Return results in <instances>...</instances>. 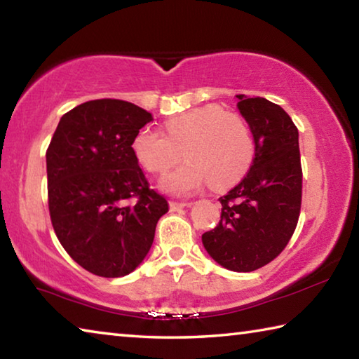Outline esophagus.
Wrapping results in <instances>:
<instances>
[{
    "mask_svg": "<svg viewBox=\"0 0 359 359\" xmlns=\"http://www.w3.org/2000/svg\"><path fill=\"white\" fill-rule=\"evenodd\" d=\"M188 203H177V201H171L169 203V209L171 210H180V209H184V208H188Z\"/></svg>",
    "mask_w": 359,
    "mask_h": 359,
    "instance_id": "1",
    "label": "esophagus"
}]
</instances>
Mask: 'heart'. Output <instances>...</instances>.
<instances>
[{"label": "heart", "mask_w": 359, "mask_h": 359, "mask_svg": "<svg viewBox=\"0 0 359 359\" xmlns=\"http://www.w3.org/2000/svg\"><path fill=\"white\" fill-rule=\"evenodd\" d=\"M133 154L151 174H166L184 155L185 165L166 175L161 188L190 196L208 182L214 190H224L244 179L257 155V141L245 117L209 104L166 120L165 136L141 130L133 139Z\"/></svg>", "instance_id": "heart-1"}]
</instances>
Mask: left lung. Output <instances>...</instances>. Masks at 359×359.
Here are the masks:
<instances>
[{
    "label": "left lung",
    "mask_w": 359,
    "mask_h": 359,
    "mask_svg": "<svg viewBox=\"0 0 359 359\" xmlns=\"http://www.w3.org/2000/svg\"><path fill=\"white\" fill-rule=\"evenodd\" d=\"M238 100L253 130L257 155L245 177L220 198V222L203 234V244L226 269L252 272L276 259L294 233L302 168L299 135L290 115L261 96L238 95Z\"/></svg>",
    "instance_id": "left-lung-1"
}]
</instances>
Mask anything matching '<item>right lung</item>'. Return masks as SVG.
I'll return each instance as SVG.
<instances>
[{"mask_svg": "<svg viewBox=\"0 0 359 359\" xmlns=\"http://www.w3.org/2000/svg\"><path fill=\"white\" fill-rule=\"evenodd\" d=\"M151 114L121 100H93L66 112L46 151L53 231L69 257L100 277H123L149 253L168 212L133 154Z\"/></svg>", "mask_w": 359, "mask_h": 359, "instance_id": "add662e5", "label": "right lung"}]
</instances>
